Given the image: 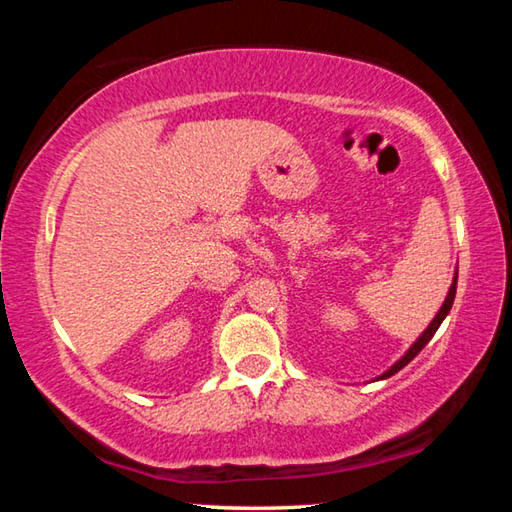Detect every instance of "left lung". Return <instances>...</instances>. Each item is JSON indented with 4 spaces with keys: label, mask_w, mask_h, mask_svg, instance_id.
Instances as JSON below:
<instances>
[{
    "label": "left lung",
    "mask_w": 512,
    "mask_h": 512,
    "mask_svg": "<svg viewBox=\"0 0 512 512\" xmlns=\"http://www.w3.org/2000/svg\"><path fill=\"white\" fill-rule=\"evenodd\" d=\"M456 280H458V273H454V284H452V287H449V293H447V298H445V302H443V307H440V311H438V314H436V318H433L431 320V323H429V327L427 329H424V332H422V336H420V339L418 341H415L413 345H411V348H409V352H406L404 354V357L400 359V361H397L395 363V366H391V368H388L386 372H384V375H381L379 379H386V377H391V375H395V372H400L404 366H406V363H409V361H413L415 357H418V354H420V350L424 348V345H427L429 341H431V336L433 334H436V329L440 327V323H443V320H445V316L449 314V309H452V305H454V296H456Z\"/></svg>",
    "instance_id": "1"
}]
</instances>
